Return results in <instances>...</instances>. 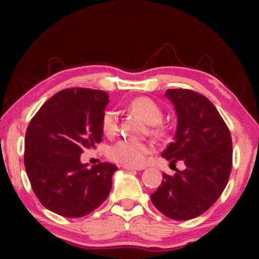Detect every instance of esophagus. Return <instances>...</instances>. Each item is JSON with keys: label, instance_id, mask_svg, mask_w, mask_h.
I'll use <instances>...</instances> for the list:
<instances>
[{"label": "esophagus", "instance_id": "obj_1", "mask_svg": "<svg viewBox=\"0 0 259 259\" xmlns=\"http://www.w3.org/2000/svg\"><path fill=\"white\" fill-rule=\"evenodd\" d=\"M124 169H126V170H142L144 168H136V167H130V165H124Z\"/></svg>", "mask_w": 259, "mask_h": 259}]
</instances>
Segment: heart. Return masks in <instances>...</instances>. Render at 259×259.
Here are the masks:
<instances>
[{
    "mask_svg": "<svg viewBox=\"0 0 259 259\" xmlns=\"http://www.w3.org/2000/svg\"><path fill=\"white\" fill-rule=\"evenodd\" d=\"M130 108L136 112L148 124H158L162 120L163 113L159 106L148 97H138L130 103ZM102 132L106 135H114L118 129V115L114 111H107L101 120ZM154 135H162L163 129L158 125L152 127ZM152 151V146L146 142L134 141V140L121 139L109 146L107 154L114 162L130 167H141L146 162L148 153Z\"/></svg>",
    "mask_w": 259,
    "mask_h": 259,
    "instance_id": "1",
    "label": "heart"
}]
</instances>
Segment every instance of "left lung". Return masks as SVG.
<instances>
[{
	"label": "left lung",
	"instance_id": "left-lung-1",
	"mask_svg": "<svg viewBox=\"0 0 259 259\" xmlns=\"http://www.w3.org/2000/svg\"><path fill=\"white\" fill-rule=\"evenodd\" d=\"M178 125L174 141L163 151L165 159L184 160L186 168L163 180L151 195L154 207L174 221L201 215L218 200L233 165V142L227 124L207 97L187 89H169Z\"/></svg>",
	"mask_w": 259,
	"mask_h": 259
}]
</instances>
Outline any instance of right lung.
I'll list each match as a JSON object with an SVG mask.
<instances>
[{
    "mask_svg": "<svg viewBox=\"0 0 259 259\" xmlns=\"http://www.w3.org/2000/svg\"><path fill=\"white\" fill-rule=\"evenodd\" d=\"M108 94L73 88L53 95L29 123L24 165L32 191L47 209L80 218L108 197L117 165L80 162L86 148L102 140V120Z\"/></svg>",
    "mask_w": 259,
    "mask_h": 259,
    "instance_id": "1",
    "label": "right lung"
}]
</instances>
